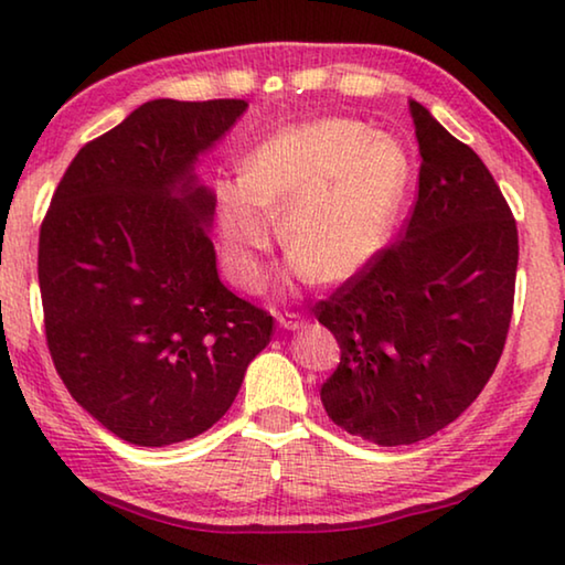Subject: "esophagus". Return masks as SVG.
<instances>
[{
	"label": "esophagus",
	"instance_id": "obj_1",
	"mask_svg": "<svg viewBox=\"0 0 565 565\" xmlns=\"http://www.w3.org/2000/svg\"><path fill=\"white\" fill-rule=\"evenodd\" d=\"M279 327L286 331H299L303 327V319L299 317V313H281Z\"/></svg>",
	"mask_w": 565,
	"mask_h": 565
}]
</instances>
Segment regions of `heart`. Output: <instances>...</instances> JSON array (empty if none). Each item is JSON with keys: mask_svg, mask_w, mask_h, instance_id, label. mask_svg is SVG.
<instances>
[{"mask_svg": "<svg viewBox=\"0 0 565 565\" xmlns=\"http://www.w3.org/2000/svg\"><path fill=\"white\" fill-rule=\"evenodd\" d=\"M411 181L406 149L361 121L321 119L276 131L216 184L226 271L259 291L284 214L291 271L327 284L359 274L386 244Z\"/></svg>", "mask_w": 565, "mask_h": 565, "instance_id": "obj_1", "label": "heart"}]
</instances>
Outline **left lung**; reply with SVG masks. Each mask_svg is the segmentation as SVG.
I'll return each instance as SVG.
<instances>
[{
  "mask_svg": "<svg viewBox=\"0 0 565 565\" xmlns=\"http://www.w3.org/2000/svg\"><path fill=\"white\" fill-rule=\"evenodd\" d=\"M408 109L420 171L401 242L317 303L341 349L323 408L379 446L424 441L473 404L503 353L519 266L515 218L491 171L426 107Z\"/></svg>",
  "mask_w": 565,
  "mask_h": 565,
  "instance_id": "obj_1",
  "label": "left lung"
}]
</instances>
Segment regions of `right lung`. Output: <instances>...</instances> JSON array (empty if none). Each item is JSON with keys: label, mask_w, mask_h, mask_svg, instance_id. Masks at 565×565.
Here are the masks:
<instances>
[{"label": "right lung", "mask_w": 565, "mask_h": 565, "mask_svg": "<svg viewBox=\"0 0 565 565\" xmlns=\"http://www.w3.org/2000/svg\"><path fill=\"white\" fill-rule=\"evenodd\" d=\"M244 99H154L79 149L40 228L54 369L134 446H171L222 418L274 317L218 279L216 199L194 164Z\"/></svg>", "instance_id": "add662e5"}]
</instances>
